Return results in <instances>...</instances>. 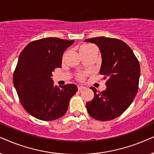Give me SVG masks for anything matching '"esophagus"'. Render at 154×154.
<instances>
[{
  "mask_svg": "<svg viewBox=\"0 0 154 154\" xmlns=\"http://www.w3.org/2000/svg\"><path fill=\"white\" fill-rule=\"evenodd\" d=\"M84 89H85V87H83V86H80V85L78 86V90L79 91H82V90Z\"/></svg>",
  "mask_w": 154,
  "mask_h": 154,
  "instance_id": "34e87169",
  "label": "esophagus"
}]
</instances>
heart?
<instances>
[{
    "mask_svg": "<svg viewBox=\"0 0 154 154\" xmlns=\"http://www.w3.org/2000/svg\"><path fill=\"white\" fill-rule=\"evenodd\" d=\"M93 46L91 45H89V44H85V45H82L80 48H79V53H86L88 51H89L90 49L93 48ZM79 79H82L83 78V75H79Z\"/></svg>",
    "mask_w": 154,
    "mask_h": 154,
    "instance_id": "b5f03b06",
    "label": "heart"
}]
</instances>
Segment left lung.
<instances>
[{"label":"left lung","instance_id":"8db88e82","mask_svg":"<svg viewBox=\"0 0 154 154\" xmlns=\"http://www.w3.org/2000/svg\"><path fill=\"white\" fill-rule=\"evenodd\" d=\"M95 44L101 53L100 75L107 79L106 89L97 92L86 103L90 116L101 121H107L120 116L130 106L136 96L140 65L132 49L124 42L112 38L100 36L84 41Z\"/></svg>","mask_w":154,"mask_h":154}]
</instances>
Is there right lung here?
I'll use <instances>...</instances> for the list:
<instances>
[{"instance_id": "right-lung-1", "label": "right lung", "mask_w": 154, "mask_h": 154, "mask_svg": "<svg viewBox=\"0 0 154 154\" xmlns=\"http://www.w3.org/2000/svg\"><path fill=\"white\" fill-rule=\"evenodd\" d=\"M74 40L44 38L26 45L20 53L13 84L26 111L41 120L51 121L67 112L70 98L77 91L74 84L53 85L52 72L60 67L65 51Z\"/></svg>"}]
</instances>
